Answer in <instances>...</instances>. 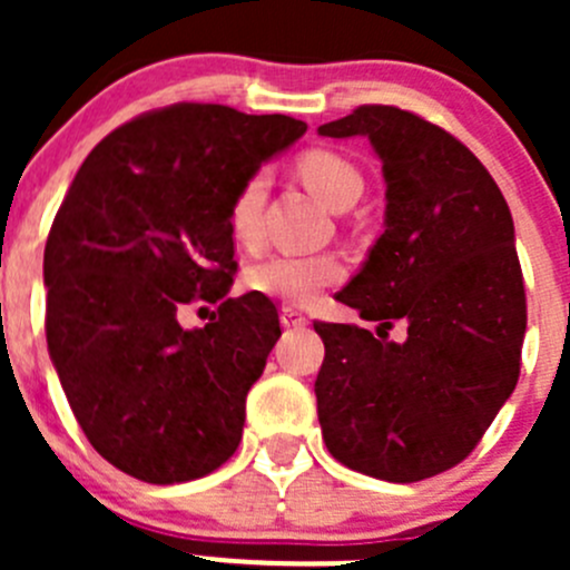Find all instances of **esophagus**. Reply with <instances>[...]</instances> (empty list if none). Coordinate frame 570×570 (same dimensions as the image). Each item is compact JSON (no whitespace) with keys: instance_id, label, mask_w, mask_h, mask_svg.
I'll list each match as a JSON object with an SVG mask.
<instances>
[{"instance_id":"obj_1","label":"esophagus","mask_w":570,"mask_h":570,"mask_svg":"<svg viewBox=\"0 0 570 570\" xmlns=\"http://www.w3.org/2000/svg\"><path fill=\"white\" fill-rule=\"evenodd\" d=\"M281 322H284V327H306L308 325V320L303 317L295 306L281 308Z\"/></svg>"}]
</instances>
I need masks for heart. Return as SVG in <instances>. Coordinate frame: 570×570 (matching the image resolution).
<instances>
[{"label": "heart", "mask_w": 570, "mask_h": 570, "mask_svg": "<svg viewBox=\"0 0 570 570\" xmlns=\"http://www.w3.org/2000/svg\"><path fill=\"white\" fill-rule=\"evenodd\" d=\"M297 174L306 187L331 209L353 206L364 193V176L350 159L333 151H308L297 159ZM267 198V176L253 174L237 189L228 212L232 234L245 245H256L262 237V212ZM344 275L342 262L333 253H269L248 269V286L275 301L292 306H308L322 289Z\"/></svg>", "instance_id": "1"}]
</instances>
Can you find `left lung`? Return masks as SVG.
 <instances>
[{
  "label": "left lung",
  "mask_w": 570,
  "mask_h": 570,
  "mask_svg": "<svg viewBox=\"0 0 570 570\" xmlns=\"http://www.w3.org/2000/svg\"><path fill=\"white\" fill-rule=\"evenodd\" d=\"M317 131L366 137L386 181V232L336 301L377 331L407 325L405 342H386L314 322L322 439L361 474L428 480L474 450L519 383L527 297L513 217L485 165L419 115L366 105Z\"/></svg>",
  "instance_id": "1"
}]
</instances>
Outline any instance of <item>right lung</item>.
<instances>
[{"instance_id": "right-lung-1", "label": "right lung", "mask_w": 570, "mask_h": 570, "mask_svg": "<svg viewBox=\"0 0 570 570\" xmlns=\"http://www.w3.org/2000/svg\"><path fill=\"white\" fill-rule=\"evenodd\" d=\"M308 126L289 115L174 105L107 135L68 187L43 253L46 344L94 450L154 485L237 452L245 396L281 336L262 292L234 284L228 212L245 178ZM218 317L181 328L187 302Z\"/></svg>"}]
</instances>
